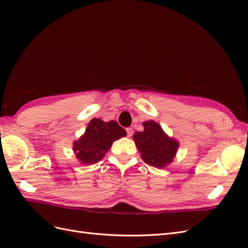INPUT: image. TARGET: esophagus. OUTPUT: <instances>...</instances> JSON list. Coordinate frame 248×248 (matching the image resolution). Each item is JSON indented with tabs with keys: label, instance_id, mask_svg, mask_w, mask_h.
<instances>
[{
	"label": "esophagus",
	"instance_id": "esophagus-1",
	"mask_svg": "<svg viewBox=\"0 0 248 248\" xmlns=\"http://www.w3.org/2000/svg\"><path fill=\"white\" fill-rule=\"evenodd\" d=\"M126 131H127V136L128 137H131L132 136V134H133V129H132V128H127Z\"/></svg>",
	"mask_w": 248,
	"mask_h": 248
}]
</instances>
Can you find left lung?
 <instances>
[{
    "label": "left lung",
    "mask_w": 248,
    "mask_h": 248,
    "mask_svg": "<svg viewBox=\"0 0 248 248\" xmlns=\"http://www.w3.org/2000/svg\"><path fill=\"white\" fill-rule=\"evenodd\" d=\"M143 131L136 132L133 140L142 160L153 167L165 168L176 156L179 142L165 133L162 126L153 121H144Z\"/></svg>",
    "instance_id": "1"
}]
</instances>
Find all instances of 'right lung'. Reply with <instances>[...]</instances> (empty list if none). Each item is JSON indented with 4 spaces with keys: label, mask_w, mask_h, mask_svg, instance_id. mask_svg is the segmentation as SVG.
<instances>
[{
    "label": "right lung",
    "mask_w": 248,
    "mask_h": 248,
    "mask_svg": "<svg viewBox=\"0 0 248 248\" xmlns=\"http://www.w3.org/2000/svg\"><path fill=\"white\" fill-rule=\"evenodd\" d=\"M127 135L117 121L105 122L93 118L88 123L85 132L73 142V152L82 165H92L101 161L113 142Z\"/></svg>",
    "instance_id": "right-lung-1"
}]
</instances>
